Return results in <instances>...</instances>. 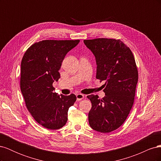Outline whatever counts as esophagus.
<instances>
[{"label":"esophagus","mask_w":161,"mask_h":161,"mask_svg":"<svg viewBox=\"0 0 161 161\" xmlns=\"http://www.w3.org/2000/svg\"><path fill=\"white\" fill-rule=\"evenodd\" d=\"M76 99H77V101H80V100H82V99H84V97H85L84 95L80 94V93L76 94Z\"/></svg>","instance_id":"esophagus-1"}]
</instances>
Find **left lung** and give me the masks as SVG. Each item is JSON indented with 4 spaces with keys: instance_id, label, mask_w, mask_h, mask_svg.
<instances>
[{
    "instance_id": "8db88e82",
    "label": "left lung",
    "mask_w": 161,
    "mask_h": 161,
    "mask_svg": "<svg viewBox=\"0 0 161 161\" xmlns=\"http://www.w3.org/2000/svg\"><path fill=\"white\" fill-rule=\"evenodd\" d=\"M97 62L96 78L105 80V97L88 95L92 103L89 113L91 127L101 133L119 128L127 119L134 101L138 72L130 47L120 40H85Z\"/></svg>"
}]
</instances>
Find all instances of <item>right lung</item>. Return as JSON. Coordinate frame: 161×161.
I'll return each mask as SVG.
<instances>
[{
  "label": "right lung",
  "mask_w": 161,
  "mask_h": 161,
  "mask_svg": "<svg viewBox=\"0 0 161 161\" xmlns=\"http://www.w3.org/2000/svg\"><path fill=\"white\" fill-rule=\"evenodd\" d=\"M76 40H43L32 44L21 64V91L28 111L37 123L58 130L68 120V111L76 97L59 95L53 82L60 78L59 70L66 53L79 43Z\"/></svg>",
  "instance_id": "add662e5"
}]
</instances>
